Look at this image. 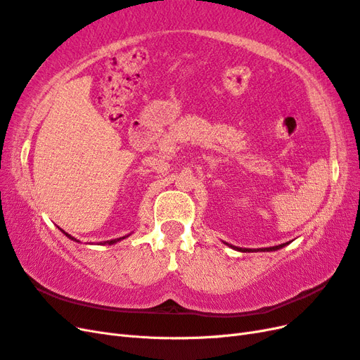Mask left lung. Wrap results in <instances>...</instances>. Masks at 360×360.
<instances>
[{
	"label": "left lung",
	"mask_w": 360,
	"mask_h": 360,
	"mask_svg": "<svg viewBox=\"0 0 360 360\" xmlns=\"http://www.w3.org/2000/svg\"><path fill=\"white\" fill-rule=\"evenodd\" d=\"M231 248H235V250H239V251H251L250 248H236V247H233V245H230ZM281 247H285V244H281V245H276V247H268V248H257V251H274V250H278V248H281ZM256 251V250H255Z\"/></svg>",
	"instance_id": "obj_1"
}]
</instances>
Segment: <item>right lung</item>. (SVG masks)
I'll return each instance as SVG.
<instances>
[{"mask_svg":"<svg viewBox=\"0 0 360 360\" xmlns=\"http://www.w3.org/2000/svg\"><path fill=\"white\" fill-rule=\"evenodd\" d=\"M65 233V231H63ZM65 235L68 236V238H70V239H74L72 236H70V235H68V233H65ZM121 239H124V238H120V239H113V240H108V242H104V244H109V245H112V244H115V242H118V240H121ZM75 240V239H74Z\"/></svg>","mask_w":360,"mask_h":360,"instance_id":"right-lung-1","label":"right lung"}]
</instances>
